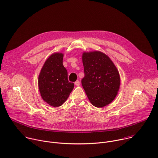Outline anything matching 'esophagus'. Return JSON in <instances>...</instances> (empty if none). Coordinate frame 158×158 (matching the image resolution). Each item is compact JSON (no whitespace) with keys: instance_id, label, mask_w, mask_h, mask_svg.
Wrapping results in <instances>:
<instances>
[{"instance_id":"1","label":"esophagus","mask_w":158,"mask_h":158,"mask_svg":"<svg viewBox=\"0 0 158 158\" xmlns=\"http://www.w3.org/2000/svg\"><path fill=\"white\" fill-rule=\"evenodd\" d=\"M74 84H75V85H76L79 86V85H80V82H79V81H76L75 82V83H74Z\"/></svg>"}]
</instances>
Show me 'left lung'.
Here are the masks:
<instances>
[{"mask_svg":"<svg viewBox=\"0 0 158 158\" xmlns=\"http://www.w3.org/2000/svg\"><path fill=\"white\" fill-rule=\"evenodd\" d=\"M84 77L81 82L91 104L103 107L113 101L120 87V76L116 67L103 52L82 54Z\"/></svg>","mask_w":158,"mask_h":158,"instance_id":"8db88e82","label":"left lung"}]
</instances>
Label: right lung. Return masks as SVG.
I'll use <instances>...</instances> for the list:
<instances>
[{
	"instance_id": "1",
	"label": "right lung",
	"mask_w": 158,
	"mask_h": 158,
	"mask_svg": "<svg viewBox=\"0 0 158 158\" xmlns=\"http://www.w3.org/2000/svg\"><path fill=\"white\" fill-rule=\"evenodd\" d=\"M64 54L54 53L45 62L38 78L42 99L52 107L62 105L74 87L67 78V71L62 64Z\"/></svg>"
}]
</instances>
